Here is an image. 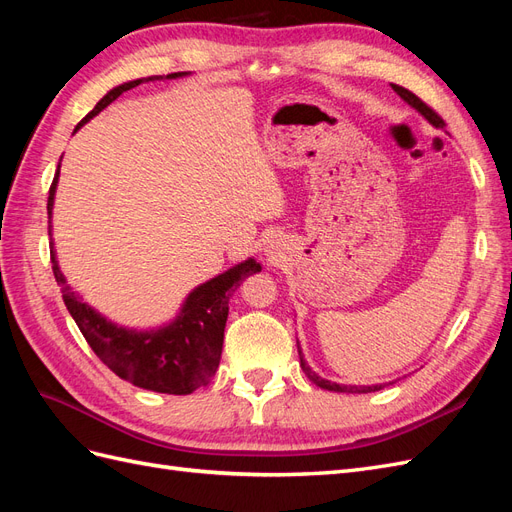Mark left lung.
Returning a JSON list of instances; mask_svg holds the SVG:
<instances>
[{"mask_svg": "<svg viewBox=\"0 0 512 512\" xmlns=\"http://www.w3.org/2000/svg\"><path fill=\"white\" fill-rule=\"evenodd\" d=\"M393 87V91L395 94L404 100V102H408L414 111H418L421 113L433 128H444V121L431 111V108L421 100V98H416L412 91H408L406 87H399V85H391ZM297 348H299V359H301V367H303V371H305V376L312 380L316 386H320V389H324V391H333V393H374V391H380V389H384L386 384H371V386H356V384H337V382H331V380H327V378H322V376H318L316 371L307 365V361H305V356H303V350H301V346H299V342H297ZM391 384V382H389Z\"/></svg>", "mask_w": 512, "mask_h": 512, "instance_id": "obj_1", "label": "left lung"}]
</instances>
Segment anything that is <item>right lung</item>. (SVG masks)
Wrapping results in <instances>:
<instances>
[{
    "label": "right lung",
    "mask_w": 512,
    "mask_h": 512,
    "mask_svg": "<svg viewBox=\"0 0 512 512\" xmlns=\"http://www.w3.org/2000/svg\"><path fill=\"white\" fill-rule=\"evenodd\" d=\"M190 72H173L166 76H147L113 87L108 94L87 113L76 126L79 130L89 119H94L100 111L115 102L123 91H128L141 83L181 79ZM74 130V132H76ZM59 181V166L49 190V235H51V262L55 280L61 286V297L74 318L76 327L98 359L111 369L121 380H128L138 389L168 393V395H190L198 386L209 382L220 365L224 327L228 318V301L235 288L247 275L258 273L262 267L254 258H247L228 271L211 277L205 284L196 286L179 307L175 320H170L156 329H128L119 327L117 322L102 316L98 309L83 303L79 292H74L66 275L59 269V260L53 241V205Z\"/></svg>",
    "instance_id": "add662e5"
}]
</instances>
